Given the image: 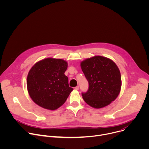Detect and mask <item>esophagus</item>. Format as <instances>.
I'll use <instances>...</instances> for the list:
<instances>
[{
  "instance_id": "esophagus-1",
  "label": "esophagus",
  "mask_w": 149,
  "mask_h": 149,
  "mask_svg": "<svg viewBox=\"0 0 149 149\" xmlns=\"http://www.w3.org/2000/svg\"><path fill=\"white\" fill-rule=\"evenodd\" d=\"M75 90H79V86H78L75 87Z\"/></svg>"
}]
</instances>
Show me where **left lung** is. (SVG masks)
I'll list each match as a JSON object with an SVG mask.
<instances>
[{"instance_id":"obj_1","label":"left lung","mask_w":149,"mask_h":149,"mask_svg":"<svg viewBox=\"0 0 149 149\" xmlns=\"http://www.w3.org/2000/svg\"><path fill=\"white\" fill-rule=\"evenodd\" d=\"M81 67L89 84L82 98L95 109L105 107L114 101L120 94L121 78L120 70L111 59L94 56L81 62Z\"/></svg>"}]
</instances>
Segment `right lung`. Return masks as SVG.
<instances>
[{
	"label": "right lung",
	"mask_w": 149,
	"mask_h": 149,
	"mask_svg": "<svg viewBox=\"0 0 149 149\" xmlns=\"http://www.w3.org/2000/svg\"><path fill=\"white\" fill-rule=\"evenodd\" d=\"M67 61L48 58L37 62L31 68L26 84L29 95L40 107L55 110L66 101L73 88L64 74Z\"/></svg>",
	"instance_id": "right-lung-1"
}]
</instances>
